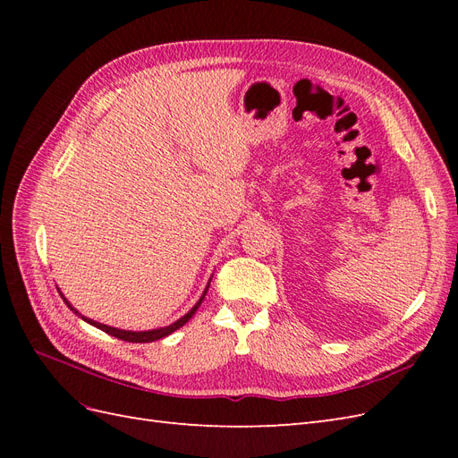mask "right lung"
<instances>
[{
  "mask_svg": "<svg viewBox=\"0 0 458 458\" xmlns=\"http://www.w3.org/2000/svg\"><path fill=\"white\" fill-rule=\"evenodd\" d=\"M212 281V279H210ZM208 286H210V283H208ZM208 286L204 288V293H202V296L199 298V301L195 303V306H192L182 318H177L175 323H172V325H168V327H162V328H152V330H140V332H135V330H122V328H114V327H108V325H103V323H97V321H93V318H89V317H84L81 315L76 308H72L71 306V301H68L63 294H61V298L64 300V303L68 306V310L71 311H74L78 317H81L84 318L86 323H89V325H93V327H97V328H101L103 332H106V335H110V336H114V338H120V340H123V342H135V344H145V342H155V340H160V338H164V336H168V335H172L174 330H177V328H182L189 318L197 313V310L200 308V303H202V300H204V296H206V293H208ZM59 290V288H57Z\"/></svg>",
  "mask_w": 458,
  "mask_h": 458,
  "instance_id": "right-lung-1",
  "label": "right lung"
}]
</instances>
